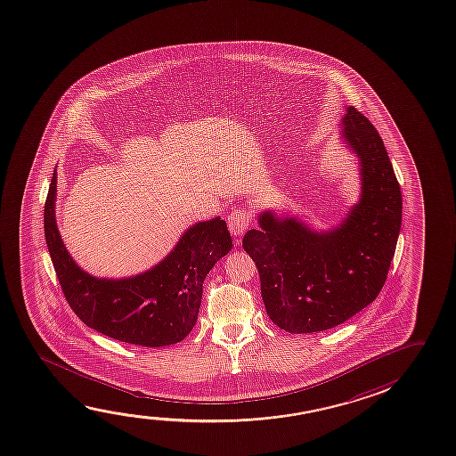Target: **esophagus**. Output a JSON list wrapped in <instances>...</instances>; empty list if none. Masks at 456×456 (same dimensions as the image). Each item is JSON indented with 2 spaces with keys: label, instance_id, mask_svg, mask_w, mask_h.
<instances>
[{
  "label": "esophagus",
  "instance_id": "34e87169",
  "mask_svg": "<svg viewBox=\"0 0 456 456\" xmlns=\"http://www.w3.org/2000/svg\"><path fill=\"white\" fill-rule=\"evenodd\" d=\"M227 224H229V231L233 237L243 235L251 224V211L245 207L232 210L231 215L227 216Z\"/></svg>",
  "mask_w": 456,
  "mask_h": 456
}]
</instances>
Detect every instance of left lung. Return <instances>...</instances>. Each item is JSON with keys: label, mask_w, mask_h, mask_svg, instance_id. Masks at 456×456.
Masks as SVG:
<instances>
[{"label": "left lung", "mask_w": 456, "mask_h": 456, "mask_svg": "<svg viewBox=\"0 0 456 456\" xmlns=\"http://www.w3.org/2000/svg\"><path fill=\"white\" fill-rule=\"evenodd\" d=\"M344 141L357 154L360 200L343 223L315 232L297 217L259 216L243 248L256 262L266 314L289 333H314L346 322L376 300L400 235V183L371 121L347 107Z\"/></svg>", "instance_id": "left-lung-1"}]
</instances>
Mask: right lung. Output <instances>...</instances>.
I'll list each match as a JSON object with an SVG mask.
<instances>
[{"instance_id": "right-lung-1", "label": "right lung", "mask_w": 456, "mask_h": 456, "mask_svg": "<svg viewBox=\"0 0 456 456\" xmlns=\"http://www.w3.org/2000/svg\"><path fill=\"white\" fill-rule=\"evenodd\" d=\"M56 170L44 205V231L52 264L70 309L105 337L143 347L180 343L196 325L205 276L232 249L224 219L190 227L172 253L145 273L123 280L96 278L72 260L55 221Z\"/></svg>"}]
</instances>
